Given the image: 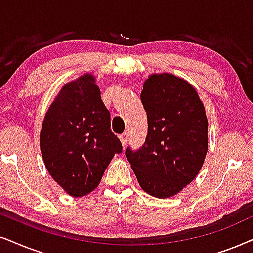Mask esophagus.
Here are the masks:
<instances>
[{
	"mask_svg": "<svg viewBox=\"0 0 253 253\" xmlns=\"http://www.w3.org/2000/svg\"><path fill=\"white\" fill-rule=\"evenodd\" d=\"M120 141H121V145H123L124 147L127 145V140H128V134L127 133H123L121 135L119 136Z\"/></svg>",
	"mask_w": 253,
	"mask_h": 253,
	"instance_id": "obj_1",
	"label": "esophagus"
}]
</instances>
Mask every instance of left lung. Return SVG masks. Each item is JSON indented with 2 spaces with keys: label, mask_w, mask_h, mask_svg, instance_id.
Listing matches in <instances>:
<instances>
[{
  "label": "left lung",
  "mask_w": 253,
  "mask_h": 253,
  "mask_svg": "<svg viewBox=\"0 0 253 253\" xmlns=\"http://www.w3.org/2000/svg\"><path fill=\"white\" fill-rule=\"evenodd\" d=\"M141 101L148 120L142 148L126 149L143 191L158 198L174 196L196 177L208 152V119L196 88L172 73H152Z\"/></svg>",
  "instance_id": "1"
}]
</instances>
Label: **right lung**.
Returning a JSON list of instances; mask_svg holds the SVG:
<instances>
[{
    "instance_id": "obj_1",
    "label": "right lung",
    "mask_w": 253,
    "mask_h": 253,
    "mask_svg": "<svg viewBox=\"0 0 253 253\" xmlns=\"http://www.w3.org/2000/svg\"><path fill=\"white\" fill-rule=\"evenodd\" d=\"M40 146L51 177L70 196H85L98 187L123 146L112 133L110 112L93 73L60 88L44 116Z\"/></svg>"
}]
</instances>
